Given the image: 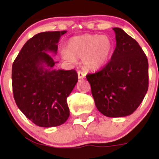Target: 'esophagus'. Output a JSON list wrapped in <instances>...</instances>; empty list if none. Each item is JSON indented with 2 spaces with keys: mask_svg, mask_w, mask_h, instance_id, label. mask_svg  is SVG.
Returning <instances> with one entry per match:
<instances>
[{
  "mask_svg": "<svg viewBox=\"0 0 159 159\" xmlns=\"http://www.w3.org/2000/svg\"><path fill=\"white\" fill-rule=\"evenodd\" d=\"M85 75H86L84 72H81V71H78V78H79V79H82V78H85Z\"/></svg>",
  "mask_w": 159,
  "mask_h": 159,
  "instance_id": "1",
  "label": "esophagus"
}]
</instances>
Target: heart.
<instances>
[{
    "label": "heart",
    "mask_w": 159,
    "mask_h": 159,
    "mask_svg": "<svg viewBox=\"0 0 159 159\" xmlns=\"http://www.w3.org/2000/svg\"><path fill=\"white\" fill-rule=\"evenodd\" d=\"M114 50V43L105 35H85L72 37L67 43V49L61 52L65 61L74 63L75 60H83L85 68L98 70L110 59Z\"/></svg>",
    "instance_id": "heart-1"
}]
</instances>
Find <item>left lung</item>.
Wrapping results in <instances>:
<instances>
[{"mask_svg":"<svg viewBox=\"0 0 159 159\" xmlns=\"http://www.w3.org/2000/svg\"><path fill=\"white\" fill-rule=\"evenodd\" d=\"M111 61L98 72L87 75L97 109L108 117L132 114L149 87L148 60L138 42L119 27Z\"/></svg>","mask_w":159,"mask_h":159,"instance_id":"8db88e82","label":"left lung"}]
</instances>
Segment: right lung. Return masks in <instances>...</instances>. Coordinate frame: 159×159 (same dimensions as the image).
I'll use <instances>...</instances> for the list:
<instances>
[{
    "label": "right lung",
    "instance_id": "1",
    "mask_svg": "<svg viewBox=\"0 0 159 159\" xmlns=\"http://www.w3.org/2000/svg\"><path fill=\"white\" fill-rule=\"evenodd\" d=\"M63 31L36 34L24 45L12 67V84L16 105L36 125L54 127L68 120L66 98L78 82L75 70L54 69V62L48 54H57ZM48 67L45 69L43 66Z\"/></svg>",
    "mask_w": 159,
    "mask_h": 159
}]
</instances>
